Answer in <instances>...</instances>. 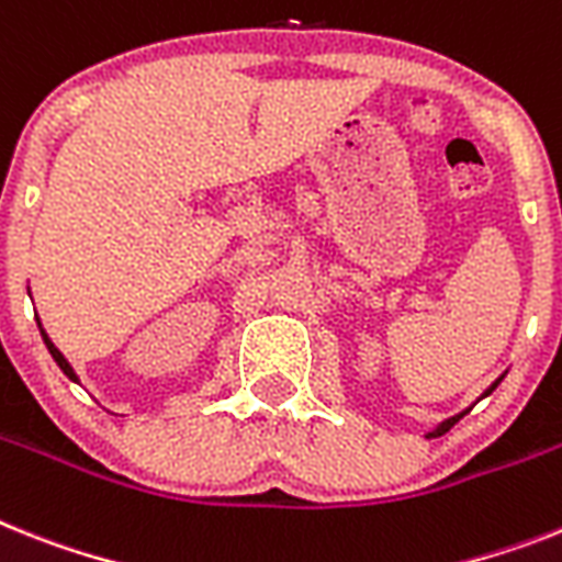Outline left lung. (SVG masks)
Returning a JSON list of instances; mask_svg holds the SVG:
<instances>
[{
    "label": "left lung",
    "mask_w": 562,
    "mask_h": 562,
    "mask_svg": "<svg viewBox=\"0 0 562 562\" xmlns=\"http://www.w3.org/2000/svg\"><path fill=\"white\" fill-rule=\"evenodd\" d=\"M499 380H503V376H499ZM499 380H497V383H492V385H488V389H485V394H483V397H488V394H492V391H494V389H497V385H499ZM463 414H465V412H463ZM463 414H454V417H449V419H446V423H440V426L434 428V431H431V434H428V437H437V434H446V431H449V428H451V426H454L457 419L463 417Z\"/></svg>",
    "instance_id": "1"
}]
</instances>
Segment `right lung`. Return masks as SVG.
Instances as JSON below:
<instances>
[{"label":"right lung","mask_w":562,"mask_h":562,"mask_svg":"<svg viewBox=\"0 0 562 562\" xmlns=\"http://www.w3.org/2000/svg\"><path fill=\"white\" fill-rule=\"evenodd\" d=\"M40 331H42V339H45V346H48V351H50V357H54L56 360V366H59V369L65 371V376H68V380H74V383H79V376H77V371L70 369V362L65 360V353L59 351V348L54 346V342H50V337L48 334H45V328H42V323H40Z\"/></svg>","instance_id":"right-lung-1"}]
</instances>
